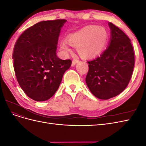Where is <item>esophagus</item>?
I'll list each match as a JSON object with an SVG mask.
<instances>
[{
	"label": "esophagus",
	"instance_id": "obj_1",
	"mask_svg": "<svg viewBox=\"0 0 146 146\" xmlns=\"http://www.w3.org/2000/svg\"><path fill=\"white\" fill-rule=\"evenodd\" d=\"M78 62V61L77 60H73L72 61V66H75Z\"/></svg>",
	"mask_w": 146,
	"mask_h": 146
}]
</instances>
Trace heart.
<instances>
[{
  "label": "heart",
  "mask_w": 146,
  "mask_h": 146,
  "mask_svg": "<svg viewBox=\"0 0 146 146\" xmlns=\"http://www.w3.org/2000/svg\"><path fill=\"white\" fill-rule=\"evenodd\" d=\"M108 39V33L105 28L96 25H90L68 36L69 44L61 42L60 47L65 52L70 51V44L77 47L78 55L83 59H91L103 50Z\"/></svg>",
  "instance_id": "b5f03b06"
}]
</instances>
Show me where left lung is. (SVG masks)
<instances>
[{
  "instance_id": "obj_1",
  "label": "left lung",
  "mask_w": 146,
  "mask_h": 146,
  "mask_svg": "<svg viewBox=\"0 0 146 146\" xmlns=\"http://www.w3.org/2000/svg\"><path fill=\"white\" fill-rule=\"evenodd\" d=\"M109 45L100 56L88 61L86 83L97 98L107 100L124 90L133 74L135 53L130 38L111 23Z\"/></svg>"
}]
</instances>
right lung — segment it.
Listing matches in <instances>:
<instances>
[{
  "label": "right lung",
  "mask_w": 146,
  "mask_h": 146,
  "mask_svg": "<svg viewBox=\"0 0 146 146\" xmlns=\"http://www.w3.org/2000/svg\"><path fill=\"white\" fill-rule=\"evenodd\" d=\"M66 21L39 22L24 31L15 44L13 59L17 80L34 100L52 98L71 66V60H61L56 54L61 29Z\"/></svg>",
  "instance_id": "add662e5"
}]
</instances>
